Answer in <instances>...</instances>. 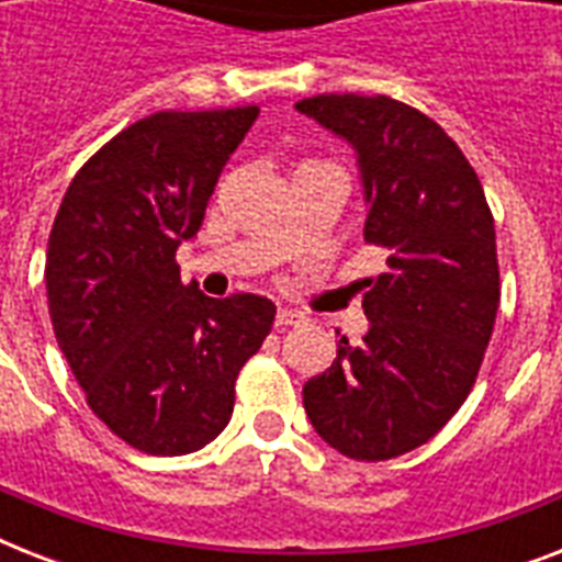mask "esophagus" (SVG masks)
Listing matches in <instances>:
<instances>
[{"label": "esophagus", "instance_id": "34e87169", "mask_svg": "<svg viewBox=\"0 0 562 562\" xmlns=\"http://www.w3.org/2000/svg\"><path fill=\"white\" fill-rule=\"evenodd\" d=\"M303 324V315L300 312H291V308H280L277 312V329H291V326Z\"/></svg>", "mask_w": 562, "mask_h": 562}]
</instances>
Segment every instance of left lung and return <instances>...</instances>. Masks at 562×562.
<instances>
[{"mask_svg": "<svg viewBox=\"0 0 562 562\" xmlns=\"http://www.w3.org/2000/svg\"><path fill=\"white\" fill-rule=\"evenodd\" d=\"M300 113L356 148L364 241L384 273L364 280L359 347L303 384L326 443L387 461L428 443L470 396L498 312L496 227L481 180L443 127L387 95L326 92Z\"/></svg>", "mask_w": 562, "mask_h": 562, "instance_id": "obj_1", "label": "left lung"}]
</instances>
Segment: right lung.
Here are the masks:
<instances>
[{
	"label": "right lung",
	"instance_id": "1",
	"mask_svg": "<svg viewBox=\"0 0 562 562\" xmlns=\"http://www.w3.org/2000/svg\"><path fill=\"white\" fill-rule=\"evenodd\" d=\"M259 108L162 110L125 127L66 189L46 254L48 315L87 405L145 454L224 431L245 361L271 333L268 297L212 300L180 282L221 169Z\"/></svg>",
	"mask_w": 562,
	"mask_h": 562
}]
</instances>
